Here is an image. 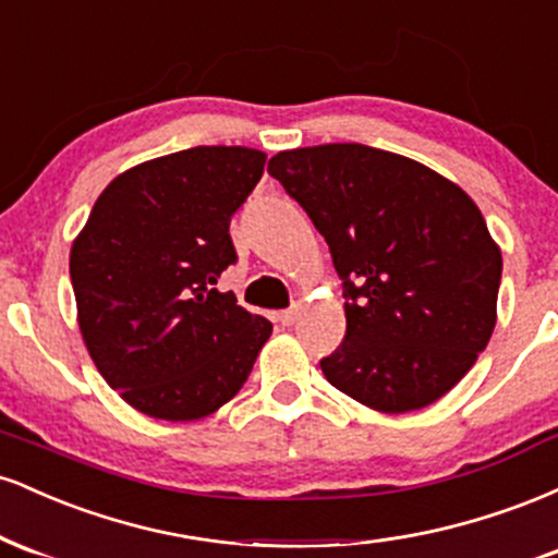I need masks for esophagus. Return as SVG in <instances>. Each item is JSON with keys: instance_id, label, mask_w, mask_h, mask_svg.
<instances>
[{"instance_id": "1", "label": "esophagus", "mask_w": 558, "mask_h": 558, "mask_svg": "<svg viewBox=\"0 0 558 558\" xmlns=\"http://www.w3.org/2000/svg\"><path fill=\"white\" fill-rule=\"evenodd\" d=\"M299 315H301V306H299V304H293L291 310H283V312H280L278 319H280V323L286 325V328H291V325L296 323V319H299Z\"/></svg>"}]
</instances>
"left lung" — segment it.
Returning <instances> with one entry per match:
<instances>
[{"label": "left lung", "instance_id": "obj_1", "mask_svg": "<svg viewBox=\"0 0 558 558\" xmlns=\"http://www.w3.org/2000/svg\"><path fill=\"white\" fill-rule=\"evenodd\" d=\"M315 222L343 280V343L330 386L403 414L470 373L496 328L501 248L448 178L364 144L278 151L267 165Z\"/></svg>", "mask_w": 558, "mask_h": 558}]
</instances>
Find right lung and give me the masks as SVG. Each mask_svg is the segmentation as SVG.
<instances>
[{
	"label": "right lung",
	"mask_w": 558,
	"mask_h": 558,
	"mask_svg": "<svg viewBox=\"0 0 558 558\" xmlns=\"http://www.w3.org/2000/svg\"><path fill=\"white\" fill-rule=\"evenodd\" d=\"M265 151L194 146L120 172L70 248L78 328L101 377L141 414L202 420L239 393L270 319L217 291L230 217Z\"/></svg>",
	"instance_id": "right-lung-1"
}]
</instances>
